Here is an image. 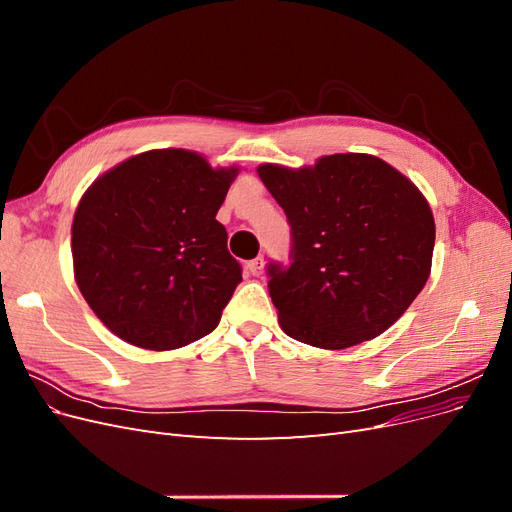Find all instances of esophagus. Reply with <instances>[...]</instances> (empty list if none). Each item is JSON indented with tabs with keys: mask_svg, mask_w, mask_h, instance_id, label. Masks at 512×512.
I'll return each instance as SVG.
<instances>
[{
	"mask_svg": "<svg viewBox=\"0 0 512 512\" xmlns=\"http://www.w3.org/2000/svg\"><path fill=\"white\" fill-rule=\"evenodd\" d=\"M247 273H250V275H260L262 273V269H265V258H262V256H258V258H254V260H250V262H247Z\"/></svg>",
	"mask_w": 512,
	"mask_h": 512,
	"instance_id": "obj_1",
	"label": "esophagus"
}]
</instances>
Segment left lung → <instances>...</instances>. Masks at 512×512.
<instances>
[{
	"label": "left lung",
	"mask_w": 512,
	"mask_h": 512,
	"mask_svg": "<svg viewBox=\"0 0 512 512\" xmlns=\"http://www.w3.org/2000/svg\"><path fill=\"white\" fill-rule=\"evenodd\" d=\"M290 226V265L269 262V294L286 335L342 350L384 333L423 290L436 224L423 194L365 153L312 168H258Z\"/></svg>",
	"instance_id": "left-lung-1"
}]
</instances>
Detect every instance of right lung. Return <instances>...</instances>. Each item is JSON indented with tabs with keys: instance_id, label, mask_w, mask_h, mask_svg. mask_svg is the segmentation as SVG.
Wrapping results in <instances>:
<instances>
[{
	"instance_id": "right-lung-1",
	"label": "right lung",
	"mask_w": 512,
	"mask_h": 512,
	"mask_svg": "<svg viewBox=\"0 0 512 512\" xmlns=\"http://www.w3.org/2000/svg\"><path fill=\"white\" fill-rule=\"evenodd\" d=\"M237 168L185 149L147 151L108 170L72 224L74 277L123 342L173 350L209 335L241 282L215 220Z\"/></svg>"
}]
</instances>
